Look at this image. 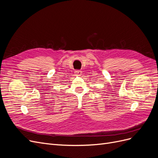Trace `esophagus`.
<instances>
[{"instance_id":"34e87169","label":"esophagus","mask_w":158,"mask_h":158,"mask_svg":"<svg viewBox=\"0 0 158 158\" xmlns=\"http://www.w3.org/2000/svg\"><path fill=\"white\" fill-rule=\"evenodd\" d=\"M74 73H75V74H76V75L79 76V75H81V74H82V71L77 70H75Z\"/></svg>"}]
</instances>
